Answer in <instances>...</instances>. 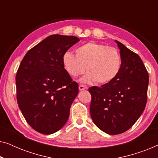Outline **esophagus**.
Here are the masks:
<instances>
[{
    "mask_svg": "<svg viewBox=\"0 0 158 158\" xmlns=\"http://www.w3.org/2000/svg\"><path fill=\"white\" fill-rule=\"evenodd\" d=\"M87 86L85 85H83V84H80L79 85V90H85L87 89Z\"/></svg>",
    "mask_w": 158,
    "mask_h": 158,
    "instance_id": "34e87169",
    "label": "esophagus"
}]
</instances>
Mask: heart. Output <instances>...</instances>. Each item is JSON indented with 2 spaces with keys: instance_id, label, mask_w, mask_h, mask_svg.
Returning <instances> with one entry per match:
<instances>
[{
  "instance_id": "obj_1",
  "label": "heart",
  "mask_w": 158,
  "mask_h": 158,
  "mask_svg": "<svg viewBox=\"0 0 158 158\" xmlns=\"http://www.w3.org/2000/svg\"><path fill=\"white\" fill-rule=\"evenodd\" d=\"M122 59L117 49L111 47L88 42L75 49V55L66 52L63 56V64L67 72L73 77L88 74L83 82H95L105 84L117 76L120 71Z\"/></svg>"
}]
</instances>
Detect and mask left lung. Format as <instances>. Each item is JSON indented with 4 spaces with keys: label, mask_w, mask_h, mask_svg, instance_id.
<instances>
[{
    "label": "left lung",
    "mask_w": 158,
    "mask_h": 158,
    "mask_svg": "<svg viewBox=\"0 0 158 158\" xmlns=\"http://www.w3.org/2000/svg\"><path fill=\"white\" fill-rule=\"evenodd\" d=\"M120 49V71L115 78L101 87L92 86L90 113L101 130L118 135L135 124L148 101L149 75L139 56L116 41Z\"/></svg>",
    "instance_id": "left-lung-1"
}]
</instances>
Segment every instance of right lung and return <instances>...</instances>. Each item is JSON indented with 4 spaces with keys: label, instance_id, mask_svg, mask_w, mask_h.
<instances>
[{
    "label": "right lung",
    "instance_id": "obj_1",
    "mask_svg": "<svg viewBox=\"0 0 158 158\" xmlns=\"http://www.w3.org/2000/svg\"><path fill=\"white\" fill-rule=\"evenodd\" d=\"M80 40L53 34L32 47L21 60L16 75V98L28 124L38 132L60 130L78 94L63 64V56Z\"/></svg>",
    "mask_w": 158,
    "mask_h": 158
}]
</instances>
